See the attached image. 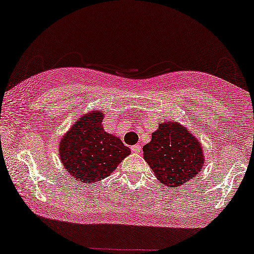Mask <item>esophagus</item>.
Masks as SVG:
<instances>
[{
  "label": "esophagus",
  "instance_id": "1",
  "mask_svg": "<svg viewBox=\"0 0 254 254\" xmlns=\"http://www.w3.org/2000/svg\"><path fill=\"white\" fill-rule=\"evenodd\" d=\"M130 149H131V151H133V152H140L141 151V145L140 144H135Z\"/></svg>",
  "mask_w": 254,
  "mask_h": 254
}]
</instances>
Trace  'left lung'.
<instances>
[{"label": "left lung", "mask_w": 254, "mask_h": 254, "mask_svg": "<svg viewBox=\"0 0 254 254\" xmlns=\"http://www.w3.org/2000/svg\"><path fill=\"white\" fill-rule=\"evenodd\" d=\"M143 158L162 185L178 187L199 175L204 157L199 140L176 121L161 123L143 147Z\"/></svg>", "instance_id": "1"}]
</instances>
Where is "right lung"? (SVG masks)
<instances>
[{"instance_id": "obj_1", "label": "right lung", "mask_w": 254, "mask_h": 254, "mask_svg": "<svg viewBox=\"0 0 254 254\" xmlns=\"http://www.w3.org/2000/svg\"><path fill=\"white\" fill-rule=\"evenodd\" d=\"M104 114L92 111L79 118L60 142L62 165L72 179L93 184L109 177L130 149L119 137L106 133Z\"/></svg>"}]
</instances>
